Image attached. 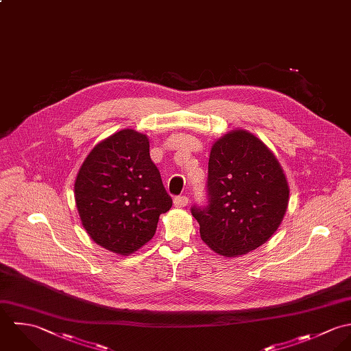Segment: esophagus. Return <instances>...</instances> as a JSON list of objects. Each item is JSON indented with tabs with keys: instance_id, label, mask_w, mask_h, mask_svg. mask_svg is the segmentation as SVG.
Wrapping results in <instances>:
<instances>
[{
	"instance_id": "obj_1",
	"label": "esophagus",
	"mask_w": 351,
	"mask_h": 351,
	"mask_svg": "<svg viewBox=\"0 0 351 351\" xmlns=\"http://www.w3.org/2000/svg\"><path fill=\"white\" fill-rule=\"evenodd\" d=\"M173 205L176 206V208H184V206H187L189 205V198L187 197H175L173 198Z\"/></svg>"
}]
</instances>
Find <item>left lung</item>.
<instances>
[{
	"label": "left lung",
	"mask_w": 351,
	"mask_h": 351,
	"mask_svg": "<svg viewBox=\"0 0 351 351\" xmlns=\"http://www.w3.org/2000/svg\"><path fill=\"white\" fill-rule=\"evenodd\" d=\"M208 205L194 206L202 240L233 258L265 244L278 229L289 186L274 153L254 134L233 130L211 146Z\"/></svg>",
	"instance_id": "obj_1"
}]
</instances>
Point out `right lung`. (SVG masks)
<instances>
[{
    "instance_id": "1",
    "label": "right lung",
    "mask_w": 351,
    "mask_h": 351,
    "mask_svg": "<svg viewBox=\"0 0 351 351\" xmlns=\"http://www.w3.org/2000/svg\"><path fill=\"white\" fill-rule=\"evenodd\" d=\"M81 223L90 239L118 255L140 250L156 233L172 198L149 154V140L125 129L99 142L74 183Z\"/></svg>"
}]
</instances>
